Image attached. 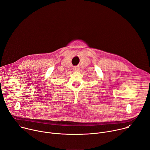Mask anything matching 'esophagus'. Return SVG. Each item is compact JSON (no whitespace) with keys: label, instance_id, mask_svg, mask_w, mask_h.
Masks as SVG:
<instances>
[{"label":"esophagus","instance_id":"34e87169","mask_svg":"<svg viewBox=\"0 0 150 150\" xmlns=\"http://www.w3.org/2000/svg\"><path fill=\"white\" fill-rule=\"evenodd\" d=\"M73 69L75 71H78L79 70V67H75L73 68Z\"/></svg>","mask_w":150,"mask_h":150}]
</instances>
